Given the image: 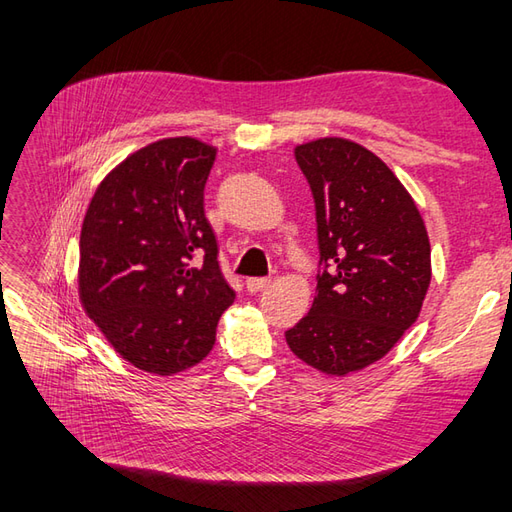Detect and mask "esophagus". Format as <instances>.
I'll use <instances>...</instances> for the list:
<instances>
[{
	"mask_svg": "<svg viewBox=\"0 0 512 512\" xmlns=\"http://www.w3.org/2000/svg\"><path fill=\"white\" fill-rule=\"evenodd\" d=\"M268 284H270L268 277H248L246 279V290L248 292H259V290H264Z\"/></svg>",
	"mask_w": 512,
	"mask_h": 512,
	"instance_id": "1",
	"label": "esophagus"
}]
</instances>
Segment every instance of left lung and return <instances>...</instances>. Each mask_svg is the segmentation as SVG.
I'll use <instances>...</instances> for the list:
<instances>
[{
    "label": "left lung",
    "mask_w": 512,
    "mask_h": 512,
    "mask_svg": "<svg viewBox=\"0 0 512 512\" xmlns=\"http://www.w3.org/2000/svg\"><path fill=\"white\" fill-rule=\"evenodd\" d=\"M317 211V295L286 332L290 350L345 376L383 358L418 319L431 281L416 202L383 160L345 138L295 149Z\"/></svg>",
    "instance_id": "8db88e82"
}]
</instances>
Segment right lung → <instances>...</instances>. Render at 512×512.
Returning <instances> with one entry per match:
<instances>
[{"instance_id":"add662e5","label":"right lung","mask_w":512,"mask_h":512,"mask_svg":"<svg viewBox=\"0 0 512 512\" xmlns=\"http://www.w3.org/2000/svg\"><path fill=\"white\" fill-rule=\"evenodd\" d=\"M215 147L180 136L110 171L81 226L79 297L127 363L171 376L213 350L235 299L204 215Z\"/></svg>"}]
</instances>
